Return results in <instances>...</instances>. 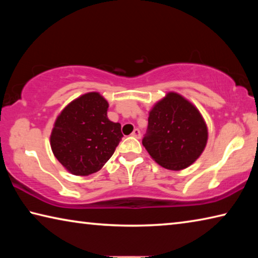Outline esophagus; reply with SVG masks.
Returning <instances> with one entry per match:
<instances>
[{
	"label": "esophagus",
	"instance_id": "34e87169",
	"mask_svg": "<svg viewBox=\"0 0 258 258\" xmlns=\"http://www.w3.org/2000/svg\"><path fill=\"white\" fill-rule=\"evenodd\" d=\"M132 137L137 138V139H140V137H141V133H140V131L138 128H135L133 132H132Z\"/></svg>",
	"mask_w": 258,
	"mask_h": 258
}]
</instances>
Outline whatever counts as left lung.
<instances>
[{"label":"left lung","mask_w":258,"mask_h":258,"mask_svg":"<svg viewBox=\"0 0 258 258\" xmlns=\"http://www.w3.org/2000/svg\"><path fill=\"white\" fill-rule=\"evenodd\" d=\"M208 128L198 108L176 92L150 109L142 145L157 164L171 171L189 167L207 145Z\"/></svg>","instance_id":"8db88e82"}]
</instances>
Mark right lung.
Returning a JSON list of instances; mask_svg holds the SVG:
<instances>
[{"instance_id":"right-lung-1","label":"right lung","mask_w":258,"mask_h":258,"mask_svg":"<svg viewBox=\"0 0 258 258\" xmlns=\"http://www.w3.org/2000/svg\"><path fill=\"white\" fill-rule=\"evenodd\" d=\"M109 103L99 92L73 100L56 117L50 135L52 152L74 175L100 171L120 141V124L109 120Z\"/></svg>"}]
</instances>
